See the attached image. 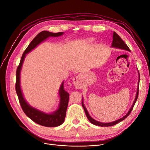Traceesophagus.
Masks as SVG:
<instances>
[{
    "mask_svg": "<svg viewBox=\"0 0 150 150\" xmlns=\"http://www.w3.org/2000/svg\"><path fill=\"white\" fill-rule=\"evenodd\" d=\"M72 83L76 89H81L83 88V84L81 82V78L80 76H77L72 79Z\"/></svg>",
    "mask_w": 150,
    "mask_h": 150,
    "instance_id": "1",
    "label": "esophagus"
}]
</instances>
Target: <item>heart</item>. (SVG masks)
Returning <instances> with one entry per match:
<instances>
[{"mask_svg": "<svg viewBox=\"0 0 150 150\" xmlns=\"http://www.w3.org/2000/svg\"><path fill=\"white\" fill-rule=\"evenodd\" d=\"M94 40V39L93 38H86L85 39H84L83 40V44H88V43H91Z\"/></svg>", "mask_w": 150, "mask_h": 150, "instance_id": "b5f03b06", "label": "heart"}]
</instances>
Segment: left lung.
I'll list each match as a JSON object with an SVG mask.
<instances>
[{
  "label": "left lung",
  "mask_w": 150,
  "mask_h": 150,
  "mask_svg": "<svg viewBox=\"0 0 150 150\" xmlns=\"http://www.w3.org/2000/svg\"><path fill=\"white\" fill-rule=\"evenodd\" d=\"M111 47H115V48H118V49H123V50H126V51H131L129 48L128 47V46H127V45L125 44V42L123 41V40H122V39L118 35V34H116L115 32L113 33V35H112V45H111ZM139 74V72H138ZM139 80H138V88H137V94H136V97L134 99V101L132 104V106H131L130 110H129V111L128 112V113L124 116L121 117V118L117 120L116 121H115L113 122H107V123H104V122H99L98 121H96L95 120H94L93 117H91V116L89 115V112L88 111V110H86V108L84 106V103H83V99H82V106L84 108V110L85 111L86 113V115L87 116L88 119L89 120V121L91 122L92 124L94 125H97L99 126H113V125H115L116 124L118 123V122H121V121L124 120L125 118H126L127 117L129 116V115L131 113V111L133 110V108L134 107V104L137 100V98L138 96V93H139Z\"/></svg>",
  "instance_id": "obj_1"
}]
</instances>
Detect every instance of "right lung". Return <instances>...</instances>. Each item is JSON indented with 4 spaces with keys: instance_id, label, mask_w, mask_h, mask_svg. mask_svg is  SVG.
<instances>
[{
    "instance_id": "add662e5",
    "label": "right lung",
    "mask_w": 150,
    "mask_h": 150,
    "mask_svg": "<svg viewBox=\"0 0 150 150\" xmlns=\"http://www.w3.org/2000/svg\"><path fill=\"white\" fill-rule=\"evenodd\" d=\"M63 34H64L63 32H60V33H53L46 30L40 32L32 40L28 47L24 51L16 71V91L22 110L30 120L36 122V123L46 127L58 126L62 125L64 121L68 102H69V94L64 89V82L62 83L60 88L59 89V95L60 96L59 106L58 109L56 111L48 114V113L44 112L37 110L36 108L30 106L25 101L21 88V71L26 54L29 53L32 50L37 47L39 44L47 39L48 38L59 37V36L62 35Z\"/></svg>"
}]
</instances>
